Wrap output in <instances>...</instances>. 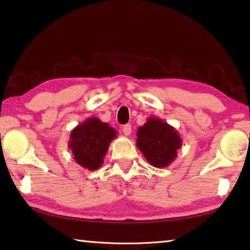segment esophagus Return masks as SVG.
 I'll return each mask as SVG.
<instances>
[{"mask_svg":"<svg viewBox=\"0 0 250 250\" xmlns=\"http://www.w3.org/2000/svg\"><path fill=\"white\" fill-rule=\"evenodd\" d=\"M122 131H124V133L125 134V135H130L131 134V125H124V128H122Z\"/></svg>","mask_w":250,"mask_h":250,"instance_id":"34e87169","label":"esophagus"}]
</instances>
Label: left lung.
<instances>
[{
    "mask_svg": "<svg viewBox=\"0 0 250 250\" xmlns=\"http://www.w3.org/2000/svg\"><path fill=\"white\" fill-rule=\"evenodd\" d=\"M137 146L152 167H167L176 159L182 138L175 128L156 117H150L137 131Z\"/></svg>",
    "mask_w": 250,
    "mask_h": 250,
    "instance_id": "1",
    "label": "left lung"
}]
</instances>
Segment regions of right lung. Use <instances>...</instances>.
Listing matches in <instances>:
<instances>
[{"label": "right lung", "instance_id": "add662e5", "mask_svg": "<svg viewBox=\"0 0 250 250\" xmlns=\"http://www.w3.org/2000/svg\"><path fill=\"white\" fill-rule=\"evenodd\" d=\"M117 134L115 129L97 117L88 118L75 126L69 135L68 147L76 163L89 171L98 170Z\"/></svg>", "mask_w": 250, "mask_h": 250}]
</instances>
